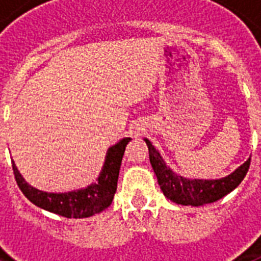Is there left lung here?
<instances>
[{"label":"left lung","instance_id":"8db88e82","mask_svg":"<svg viewBox=\"0 0 261 261\" xmlns=\"http://www.w3.org/2000/svg\"><path fill=\"white\" fill-rule=\"evenodd\" d=\"M149 147V159L154 173L157 176L161 191L169 200L182 206H203L214 203L223 198L225 195L239 187L247 174L251 159L236 169L226 177L215 180H203V178H187L174 173L164 161L163 155L153 146L149 139L145 138Z\"/></svg>","mask_w":261,"mask_h":261}]
</instances>
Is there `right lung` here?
Returning a JSON list of instances; mask_svg holds the SVG:
<instances>
[{"label": "right lung", "mask_w": 261, "mask_h": 261, "mask_svg": "<svg viewBox=\"0 0 261 261\" xmlns=\"http://www.w3.org/2000/svg\"><path fill=\"white\" fill-rule=\"evenodd\" d=\"M130 141L131 138H123L118 143H115L114 146H111L107 151L106 161L96 181L81 190L63 194L36 190L24 180L14 161H12L14 178L22 194L35 206L66 218H88L101 213L112 203L118 188V177L123 154Z\"/></svg>", "instance_id": "obj_1"}]
</instances>
